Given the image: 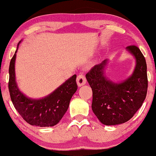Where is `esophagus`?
Wrapping results in <instances>:
<instances>
[{"mask_svg":"<svg viewBox=\"0 0 156 156\" xmlns=\"http://www.w3.org/2000/svg\"><path fill=\"white\" fill-rule=\"evenodd\" d=\"M86 78L85 77L84 75L83 74H79L77 77V83H78V86H83V85L86 84Z\"/></svg>","mask_w":156,"mask_h":156,"instance_id":"1","label":"esophagus"}]
</instances>
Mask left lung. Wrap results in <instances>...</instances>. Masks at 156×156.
<instances>
[{"label":"left lung","mask_w":156,"mask_h":156,"mask_svg":"<svg viewBox=\"0 0 156 156\" xmlns=\"http://www.w3.org/2000/svg\"><path fill=\"white\" fill-rule=\"evenodd\" d=\"M136 59L133 74L121 83H114L104 76L106 60L96 65L86 75L93 91L92 110L102 124L115 125L129 121L143 105L147 90V65L136 45L127 46Z\"/></svg>","instance_id":"8db88e82"}]
</instances>
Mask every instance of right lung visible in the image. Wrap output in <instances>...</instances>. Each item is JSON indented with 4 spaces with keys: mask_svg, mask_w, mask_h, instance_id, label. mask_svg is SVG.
Segmentation results:
<instances>
[{
    "mask_svg": "<svg viewBox=\"0 0 156 156\" xmlns=\"http://www.w3.org/2000/svg\"><path fill=\"white\" fill-rule=\"evenodd\" d=\"M16 51L10 62L9 81L10 96L15 109L29 125L39 127L56 125L67 112L70 99L78 89L76 75L69 78L47 97L39 100L30 99L21 93L16 83Z\"/></svg>",
    "mask_w": 156,
    "mask_h": 156,
    "instance_id": "obj_1",
    "label": "right lung"
}]
</instances>
